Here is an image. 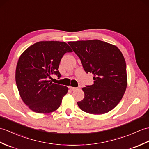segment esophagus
Here are the masks:
<instances>
[{
  "instance_id": "esophagus-1",
  "label": "esophagus",
  "mask_w": 149,
  "mask_h": 149,
  "mask_svg": "<svg viewBox=\"0 0 149 149\" xmlns=\"http://www.w3.org/2000/svg\"><path fill=\"white\" fill-rule=\"evenodd\" d=\"M69 89H70L72 91H74L76 90V89H77V88H74V87H71V86H70V87H69Z\"/></svg>"
}]
</instances>
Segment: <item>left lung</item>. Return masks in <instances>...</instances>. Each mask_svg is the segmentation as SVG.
Wrapping results in <instances>:
<instances>
[{
    "instance_id": "1",
    "label": "left lung",
    "mask_w": 149,
    "mask_h": 149,
    "mask_svg": "<svg viewBox=\"0 0 149 149\" xmlns=\"http://www.w3.org/2000/svg\"><path fill=\"white\" fill-rule=\"evenodd\" d=\"M68 43L86 73L93 74L94 84L82 88L84 98L77 102L79 108L91 114L109 112L119 103L127 87L122 53L116 46L96 39Z\"/></svg>"
}]
</instances>
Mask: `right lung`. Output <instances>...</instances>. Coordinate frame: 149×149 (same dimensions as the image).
Instances as JSON below:
<instances>
[{
	"instance_id": "right-lung-1",
	"label": "right lung",
	"mask_w": 149,
	"mask_h": 149,
	"mask_svg": "<svg viewBox=\"0 0 149 149\" xmlns=\"http://www.w3.org/2000/svg\"><path fill=\"white\" fill-rule=\"evenodd\" d=\"M72 50L65 42L40 41L21 55L16 69V82L21 98L32 111L47 113L57 110L68 88L49 81L58 70L62 57Z\"/></svg>"
}]
</instances>
